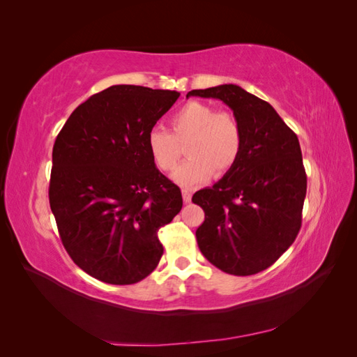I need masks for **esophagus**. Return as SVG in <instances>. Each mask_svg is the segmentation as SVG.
<instances>
[{
    "label": "esophagus",
    "mask_w": 357,
    "mask_h": 357,
    "mask_svg": "<svg viewBox=\"0 0 357 357\" xmlns=\"http://www.w3.org/2000/svg\"><path fill=\"white\" fill-rule=\"evenodd\" d=\"M181 195H183V201H185V202H190L192 193H190L188 189H183V190H181Z\"/></svg>",
    "instance_id": "obj_1"
}]
</instances>
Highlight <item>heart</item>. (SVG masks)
Returning a JSON list of instances; mask_svg holds the SVG:
<instances>
[{
  "mask_svg": "<svg viewBox=\"0 0 357 357\" xmlns=\"http://www.w3.org/2000/svg\"><path fill=\"white\" fill-rule=\"evenodd\" d=\"M171 134L165 129H150L146 144L153 164L164 172H171L181 158L186 144L188 159L172 174L183 188L202 185L222 177L238 162L244 135L243 128L232 113L215 112L210 104L189 101L169 117Z\"/></svg>",
  "mask_w": 357,
  "mask_h": 357,
  "instance_id": "obj_1",
  "label": "heart"
}]
</instances>
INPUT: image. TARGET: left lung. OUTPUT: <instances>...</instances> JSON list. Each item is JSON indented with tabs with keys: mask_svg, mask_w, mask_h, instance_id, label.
<instances>
[{
	"mask_svg": "<svg viewBox=\"0 0 357 357\" xmlns=\"http://www.w3.org/2000/svg\"><path fill=\"white\" fill-rule=\"evenodd\" d=\"M190 95L231 107L244 135L234 168L192 198L205 213L198 247L223 273L257 274L287 250L301 229L307 174L298 137L271 104L236 84Z\"/></svg>",
	"mask_w": 357,
	"mask_h": 357,
	"instance_id": "obj_1",
	"label": "left lung"
}]
</instances>
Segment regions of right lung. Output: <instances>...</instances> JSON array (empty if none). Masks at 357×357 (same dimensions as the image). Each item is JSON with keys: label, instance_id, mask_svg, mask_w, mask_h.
Wrapping results in <instances>:
<instances>
[{"label": "right lung", "instance_id": "obj_1", "mask_svg": "<svg viewBox=\"0 0 357 357\" xmlns=\"http://www.w3.org/2000/svg\"><path fill=\"white\" fill-rule=\"evenodd\" d=\"M178 96L110 86L80 104L56 137L50 208L74 264L100 282H142L164 253L158 231L180 213L183 198L153 164L146 138Z\"/></svg>", "mask_w": 357, "mask_h": 357}]
</instances>
